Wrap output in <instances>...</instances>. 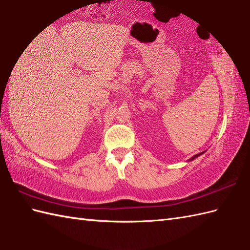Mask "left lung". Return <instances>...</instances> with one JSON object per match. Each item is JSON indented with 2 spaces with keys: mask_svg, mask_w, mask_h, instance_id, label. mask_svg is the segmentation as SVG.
Instances as JSON below:
<instances>
[{
  "mask_svg": "<svg viewBox=\"0 0 250 250\" xmlns=\"http://www.w3.org/2000/svg\"><path fill=\"white\" fill-rule=\"evenodd\" d=\"M204 152H205V151H203V152H200V153H198V155H195V156H193L192 158H190L188 161H192V160H194V159H195V158H198L199 156H201V155H203V153H204Z\"/></svg>",
  "mask_w": 250,
  "mask_h": 250,
  "instance_id": "left-lung-1",
  "label": "left lung"
}]
</instances>
